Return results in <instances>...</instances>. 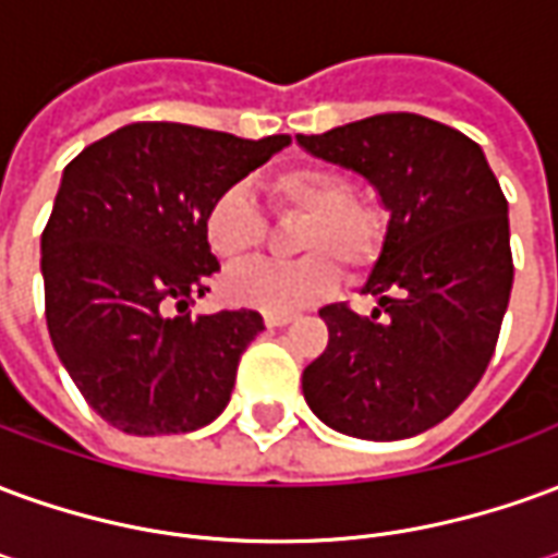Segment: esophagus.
Returning a JSON list of instances; mask_svg holds the SVG:
<instances>
[{
    "label": "esophagus",
    "instance_id": "1",
    "mask_svg": "<svg viewBox=\"0 0 558 558\" xmlns=\"http://www.w3.org/2000/svg\"><path fill=\"white\" fill-rule=\"evenodd\" d=\"M263 319H266L268 328H275V326H287V323H292L295 316H292V314H271V311H268V314H263Z\"/></svg>",
    "mask_w": 558,
    "mask_h": 558
}]
</instances>
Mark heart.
<instances>
[{"label": "heart", "instance_id": "1", "mask_svg": "<svg viewBox=\"0 0 558 558\" xmlns=\"http://www.w3.org/2000/svg\"><path fill=\"white\" fill-rule=\"evenodd\" d=\"M263 194L278 218H302L292 235V263H256L223 278V292L244 307L271 314L323 302L350 278L379 263L388 242V218L374 199L355 196L352 179L326 163H295L263 182ZM203 235L223 266H242L266 242V218L244 184L223 187L203 215Z\"/></svg>", "mask_w": 558, "mask_h": 558}]
</instances>
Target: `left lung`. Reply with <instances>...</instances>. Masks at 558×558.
<instances>
[{
    "instance_id": "8db88e82",
    "label": "left lung",
    "mask_w": 558,
    "mask_h": 558,
    "mask_svg": "<svg viewBox=\"0 0 558 558\" xmlns=\"http://www.w3.org/2000/svg\"><path fill=\"white\" fill-rule=\"evenodd\" d=\"M311 155L362 172L391 211L364 283L379 307L319 311L326 352L304 367L307 407L359 439H407L472 395L514 283L508 199L475 140L418 113L299 134Z\"/></svg>"
}]
</instances>
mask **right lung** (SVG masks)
I'll return each instance as SVG.
<instances>
[{"label":"right lung","instance_id":"1","mask_svg":"<svg viewBox=\"0 0 558 558\" xmlns=\"http://www.w3.org/2000/svg\"><path fill=\"white\" fill-rule=\"evenodd\" d=\"M290 146L134 122L62 172L41 232L44 314L59 362L92 410L134 436L191 433L230 403L256 311L191 316L220 271L203 235L208 203Z\"/></svg>","mask_w":558,"mask_h":558}]
</instances>
